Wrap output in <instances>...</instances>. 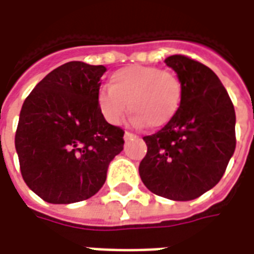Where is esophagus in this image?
Masks as SVG:
<instances>
[{
  "mask_svg": "<svg viewBox=\"0 0 254 254\" xmlns=\"http://www.w3.org/2000/svg\"><path fill=\"white\" fill-rule=\"evenodd\" d=\"M133 137H136V134H134V133H132V132H125V136H124V138H125V140H130V138H133Z\"/></svg>",
  "mask_w": 254,
  "mask_h": 254,
  "instance_id": "esophagus-1",
  "label": "esophagus"
}]
</instances>
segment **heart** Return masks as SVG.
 Here are the masks:
<instances>
[{
    "instance_id": "1",
    "label": "heart",
    "mask_w": 254,
    "mask_h": 254,
    "mask_svg": "<svg viewBox=\"0 0 254 254\" xmlns=\"http://www.w3.org/2000/svg\"><path fill=\"white\" fill-rule=\"evenodd\" d=\"M182 84L176 73L155 66L132 65L111 74L110 88L102 87L96 103L106 121L118 125L127 110L134 124L158 127L170 121L180 109Z\"/></svg>"
}]
</instances>
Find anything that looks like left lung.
I'll use <instances>...</instances> for the list:
<instances>
[{
	"label": "left lung",
	"mask_w": 254,
	"mask_h": 254,
	"mask_svg": "<svg viewBox=\"0 0 254 254\" xmlns=\"http://www.w3.org/2000/svg\"><path fill=\"white\" fill-rule=\"evenodd\" d=\"M182 84L176 116L151 136L138 171L149 190L176 201L201 196L223 177L235 149V111L215 73L187 56L166 58Z\"/></svg>",
	"instance_id": "obj_1"
}]
</instances>
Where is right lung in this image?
Here are the masks:
<instances>
[{"label": "right lung", "instance_id": "1", "mask_svg": "<svg viewBox=\"0 0 254 254\" xmlns=\"http://www.w3.org/2000/svg\"><path fill=\"white\" fill-rule=\"evenodd\" d=\"M105 72L103 65L66 63L25 98L14 145L23 180L45 201L92 197L124 149V129L106 121L96 103Z\"/></svg>", "mask_w": 254, "mask_h": 254}]
</instances>
